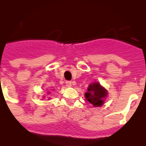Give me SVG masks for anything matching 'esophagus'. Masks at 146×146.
Listing matches in <instances>:
<instances>
[{"label": "esophagus", "instance_id": "34e87169", "mask_svg": "<svg viewBox=\"0 0 146 146\" xmlns=\"http://www.w3.org/2000/svg\"><path fill=\"white\" fill-rule=\"evenodd\" d=\"M66 87H68V88H70V87H72V82H71V81H66Z\"/></svg>", "mask_w": 146, "mask_h": 146}]
</instances>
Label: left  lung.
Segmentation results:
<instances>
[{"label":"left lung","mask_w":146,"mask_h":146,"mask_svg":"<svg viewBox=\"0 0 146 146\" xmlns=\"http://www.w3.org/2000/svg\"><path fill=\"white\" fill-rule=\"evenodd\" d=\"M88 92L84 94L86 101L94 106L99 107L104 104L108 95V91L98 82H93L88 87Z\"/></svg>","instance_id":"obj_1"}]
</instances>
